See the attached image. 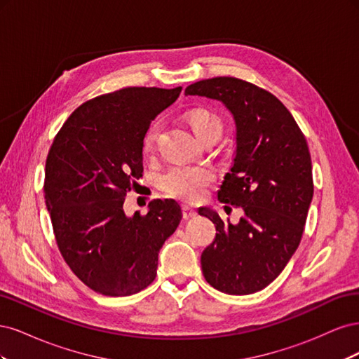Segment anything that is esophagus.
<instances>
[{"label": "esophagus", "mask_w": 359, "mask_h": 359, "mask_svg": "<svg viewBox=\"0 0 359 359\" xmlns=\"http://www.w3.org/2000/svg\"><path fill=\"white\" fill-rule=\"evenodd\" d=\"M196 210L193 208V206H190V205H182V217L184 219H193V217H196Z\"/></svg>", "instance_id": "1"}]
</instances>
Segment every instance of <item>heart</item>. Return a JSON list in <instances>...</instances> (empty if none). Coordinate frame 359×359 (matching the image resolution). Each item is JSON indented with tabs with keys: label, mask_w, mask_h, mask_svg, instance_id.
Instances as JSON below:
<instances>
[{
	"label": "heart",
	"mask_w": 359,
	"mask_h": 359,
	"mask_svg": "<svg viewBox=\"0 0 359 359\" xmlns=\"http://www.w3.org/2000/svg\"><path fill=\"white\" fill-rule=\"evenodd\" d=\"M187 123L191 127L194 136L199 142L208 139H220L223 133V119L215 112L196 107L187 112ZM158 133V124H153L144 137V151L151 153ZM215 175L208 166L202 165H175L168 169L160 178V189L173 198L186 202H196L203 194L206 187L214 181Z\"/></svg>",
	"instance_id": "1"
}]
</instances>
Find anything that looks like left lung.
I'll return each instance as SVG.
<instances>
[{"label":"left lung","instance_id":"1","mask_svg":"<svg viewBox=\"0 0 359 359\" xmlns=\"http://www.w3.org/2000/svg\"><path fill=\"white\" fill-rule=\"evenodd\" d=\"M186 95L222 102L236 127L233 166L219 201L244 214L232 224L211 208H199L217 231L201 256L203 277L229 295L262 290L301 243L314 190L307 140L276 95L243 79L199 81L187 86Z\"/></svg>","mask_w":359,"mask_h":359}]
</instances>
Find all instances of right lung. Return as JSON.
I'll use <instances>...</instances> for the list:
<instances>
[{
	"label": "right lung",
	"instance_id": "obj_1",
	"mask_svg": "<svg viewBox=\"0 0 359 359\" xmlns=\"http://www.w3.org/2000/svg\"><path fill=\"white\" fill-rule=\"evenodd\" d=\"M181 86H130L85 102L49 149L45 199L66 264L106 297H128L153 283L158 252L177 231L181 206L156 199L145 215L124 212L127 191L142 177L144 137Z\"/></svg>",
	"mask_w": 359,
	"mask_h": 359
}]
</instances>
